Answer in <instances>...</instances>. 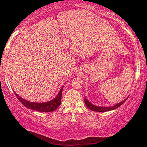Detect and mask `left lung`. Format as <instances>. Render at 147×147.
Listing matches in <instances>:
<instances>
[{
    "label": "left lung",
    "mask_w": 147,
    "mask_h": 147,
    "mask_svg": "<svg viewBox=\"0 0 147 147\" xmlns=\"http://www.w3.org/2000/svg\"><path fill=\"white\" fill-rule=\"evenodd\" d=\"M128 98H126V99H124L123 101L121 102L116 104L115 105H114L113 106H109V107H104V106H97L96 105H94L92 103H91L88 99H87L86 97L84 98V102H85L86 106L88 108L91 109L92 111H98V112H106V111H110V110H113V109H115L116 108H117L118 107L121 106L124 102L126 101V100H127Z\"/></svg>",
    "instance_id": "1"
}]
</instances>
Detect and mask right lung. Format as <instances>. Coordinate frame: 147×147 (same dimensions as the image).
<instances>
[{
  "label": "right lung",
  "mask_w": 147,
  "mask_h": 147,
  "mask_svg": "<svg viewBox=\"0 0 147 147\" xmlns=\"http://www.w3.org/2000/svg\"><path fill=\"white\" fill-rule=\"evenodd\" d=\"M63 86H62L60 91H59L55 98L53 100H50L49 102H30L28 100H24V98H21L19 96L18 94H17L15 92V94L18 98L19 101L23 104V105L26 107V108L28 109H33L35 111H41V112H51V111H53L58 108V106L60 105L61 104V94H62V90H63Z\"/></svg>",
  "instance_id": "1"
}]
</instances>
